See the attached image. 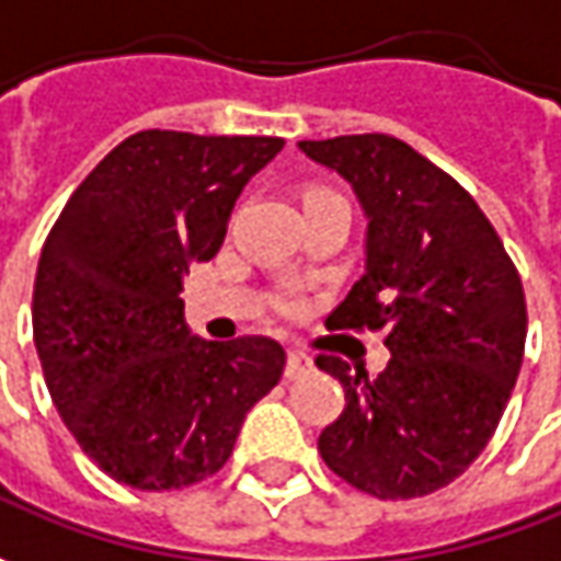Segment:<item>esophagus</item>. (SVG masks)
Returning a JSON list of instances; mask_svg holds the SVG:
<instances>
[{
	"mask_svg": "<svg viewBox=\"0 0 561 561\" xmlns=\"http://www.w3.org/2000/svg\"><path fill=\"white\" fill-rule=\"evenodd\" d=\"M313 373V357L304 351H288V366H285V378H300Z\"/></svg>",
	"mask_w": 561,
	"mask_h": 561,
	"instance_id": "34e87169",
	"label": "esophagus"
}]
</instances>
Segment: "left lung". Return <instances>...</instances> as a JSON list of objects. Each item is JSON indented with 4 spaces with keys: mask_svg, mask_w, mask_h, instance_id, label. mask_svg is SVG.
<instances>
[{
    "mask_svg": "<svg viewBox=\"0 0 561 561\" xmlns=\"http://www.w3.org/2000/svg\"><path fill=\"white\" fill-rule=\"evenodd\" d=\"M298 148L351 183L369 220L366 273L329 322L381 329L391 351L373 378L319 354L347 400L319 454L378 500L440 491L488 447L522 369L518 270L472 195L407 142L363 133Z\"/></svg>",
    "mask_w": 561,
    "mask_h": 561,
    "instance_id": "left-lung-1",
    "label": "left lung"
}]
</instances>
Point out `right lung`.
Returning a JSON list of instances; mask_svg holds the SVG:
<instances>
[{
  "instance_id": "right-lung-1",
  "label": "right lung",
  "mask_w": 561,
  "mask_h": 561,
  "mask_svg": "<svg viewBox=\"0 0 561 561\" xmlns=\"http://www.w3.org/2000/svg\"><path fill=\"white\" fill-rule=\"evenodd\" d=\"M282 146L142 129L99 161L51 226L33 285L36 354L68 432L121 484L176 491L220 472L248 410L279 385L282 344L195 339L180 291Z\"/></svg>"
}]
</instances>
